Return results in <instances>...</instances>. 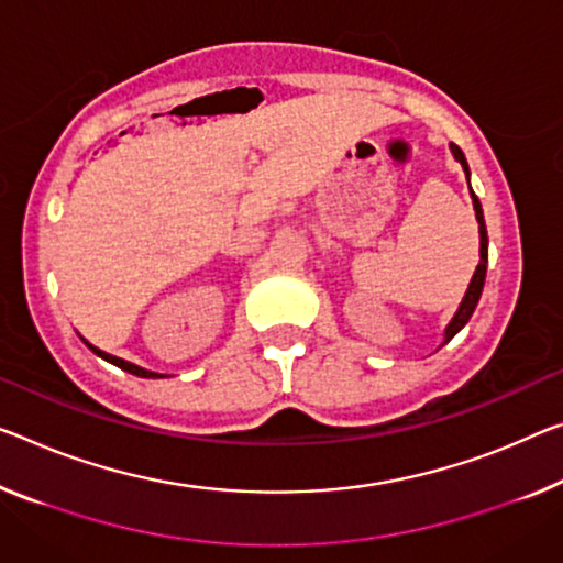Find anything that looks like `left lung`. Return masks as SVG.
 Listing matches in <instances>:
<instances>
[{"instance_id": "1", "label": "left lung", "mask_w": 563, "mask_h": 563, "mask_svg": "<svg viewBox=\"0 0 563 563\" xmlns=\"http://www.w3.org/2000/svg\"><path fill=\"white\" fill-rule=\"evenodd\" d=\"M451 153H453V158L463 166L465 178H468V186H471V168H468V161H465L463 151L457 148L455 143H451ZM471 198H473V211H475V221H478V233H481V262H478V266H475V274H473V279H471V284H468V291H465V297H463V301H461V307H457L453 319H451V322H448V327H445L443 344L451 342L453 336H455L457 332H461L465 324H468V319L473 317L475 307H478L483 284H486V269H488V231H486V221H483L481 201H478V196L473 194V188H471ZM443 344H440V347H443Z\"/></svg>"}]
</instances>
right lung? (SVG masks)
<instances>
[{"label": "right lung", "instance_id": "obj_1", "mask_svg": "<svg viewBox=\"0 0 563 563\" xmlns=\"http://www.w3.org/2000/svg\"><path fill=\"white\" fill-rule=\"evenodd\" d=\"M85 344H88V347H90L95 354H98V357H102V360H106V362H110V365H115V367H120V369L131 372V375H135V377H148V379L166 377V375H161V372H151V369H145V367H141V365H133V362H128V360L112 357V354H108V352L98 350V347H95V344H90V342H85Z\"/></svg>", "mask_w": 563, "mask_h": 563}]
</instances>
